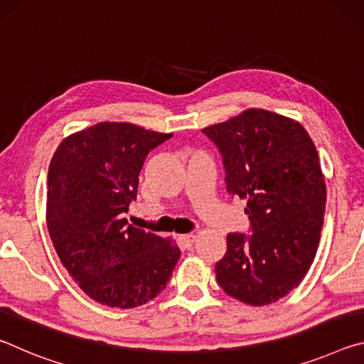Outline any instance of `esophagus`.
<instances>
[{"instance_id":"obj_1","label":"esophagus","mask_w":364,"mask_h":364,"mask_svg":"<svg viewBox=\"0 0 364 364\" xmlns=\"http://www.w3.org/2000/svg\"><path fill=\"white\" fill-rule=\"evenodd\" d=\"M181 241L186 244V245H193V242L196 241V234H193V232H191V234H183Z\"/></svg>"}]
</instances>
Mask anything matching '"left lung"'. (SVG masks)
I'll return each instance as SVG.
<instances>
[{
    "instance_id": "left-lung-1",
    "label": "left lung",
    "mask_w": 364,
    "mask_h": 364,
    "mask_svg": "<svg viewBox=\"0 0 364 364\" xmlns=\"http://www.w3.org/2000/svg\"><path fill=\"white\" fill-rule=\"evenodd\" d=\"M202 133L223 160L228 193L247 200L252 232L228 234L217 282L244 304H273L305 278L321 237L326 184L316 147L300 123L263 109Z\"/></svg>"
}]
</instances>
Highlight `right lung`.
Returning a JSON list of instances; mask_svg holds the SVG:
<instances>
[{"label": "right lung", "mask_w": 364, "mask_h": 364, "mask_svg": "<svg viewBox=\"0 0 364 364\" xmlns=\"http://www.w3.org/2000/svg\"><path fill=\"white\" fill-rule=\"evenodd\" d=\"M171 134L102 122L70 134L49 164L46 221L60 262L82 291L102 305L134 308L162 292L181 250L128 225L139 171Z\"/></svg>", "instance_id": "1"}]
</instances>
